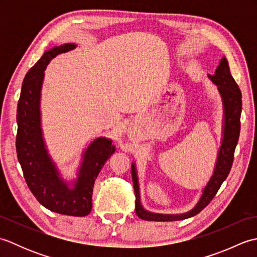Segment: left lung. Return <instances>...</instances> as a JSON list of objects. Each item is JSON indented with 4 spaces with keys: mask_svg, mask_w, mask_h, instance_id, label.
Returning a JSON list of instances; mask_svg holds the SVG:
<instances>
[{
    "mask_svg": "<svg viewBox=\"0 0 257 257\" xmlns=\"http://www.w3.org/2000/svg\"><path fill=\"white\" fill-rule=\"evenodd\" d=\"M213 83L219 87V91L223 99V106H224V136H223L222 145L217 157L216 166L214 173L211 177L209 183L203 190L200 201L198 202L192 210L183 213V214H157L146 211L140 203V193L137 172H136L135 165L132 166V176L136 196V214L145 221H180L189 219L200 213L204 207L210 203L214 198L217 191L221 188L222 183L227 178L228 173L234 160V151H235L239 132H241V112H242V92L239 90L236 81L232 77L230 67H228L227 59L223 57L217 66L215 74L209 76Z\"/></svg>",
    "mask_w": 257,
    "mask_h": 257,
    "instance_id": "1",
    "label": "left lung"
}]
</instances>
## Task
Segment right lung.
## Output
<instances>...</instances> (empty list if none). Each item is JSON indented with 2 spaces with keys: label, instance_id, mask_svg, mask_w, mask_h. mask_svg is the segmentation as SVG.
I'll use <instances>...</instances> for the list:
<instances>
[{
  "label": "right lung",
  "instance_id": "obj_1",
  "mask_svg": "<svg viewBox=\"0 0 257 257\" xmlns=\"http://www.w3.org/2000/svg\"><path fill=\"white\" fill-rule=\"evenodd\" d=\"M75 48L74 44L56 46L44 53L25 75L18 103L16 154L23 176L37 201L50 211L65 215L85 216L92 207L95 180L114 152L111 140L97 138L87 148L74 189L59 178L42 138L40 96L44 70L52 58Z\"/></svg>",
  "mask_w": 257,
  "mask_h": 257
}]
</instances>
